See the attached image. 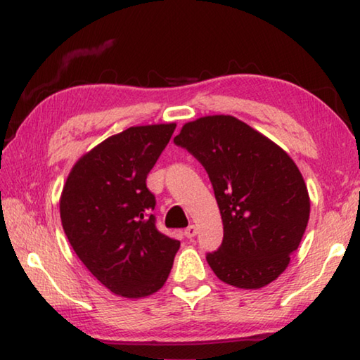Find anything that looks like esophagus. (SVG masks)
Here are the masks:
<instances>
[{
  "label": "esophagus",
  "mask_w": 360,
  "mask_h": 360,
  "mask_svg": "<svg viewBox=\"0 0 360 360\" xmlns=\"http://www.w3.org/2000/svg\"><path fill=\"white\" fill-rule=\"evenodd\" d=\"M196 234H198V228H196V226H194V224L188 226V228L185 229V236H186L188 238H193Z\"/></svg>",
  "instance_id": "esophagus-1"
}]
</instances>
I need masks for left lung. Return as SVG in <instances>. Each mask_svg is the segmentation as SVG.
Returning <instances> with one entry per match:
<instances>
[{"instance_id":"1","label":"left lung","mask_w":360,"mask_h":360,"mask_svg":"<svg viewBox=\"0 0 360 360\" xmlns=\"http://www.w3.org/2000/svg\"><path fill=\"white\" fill-rule=\"evenodd\" d=\"M174 142L205 167L224 237L207 262L219 280L259 289L278 278L299 248L310 196L299 167L269 137L232 115L200 117Z\"/></svg>"}]
</instances>
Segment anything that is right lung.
Returning <instances> with one entry per match:
<instances>
[{
    "instance_id": "add662e5",
    "label": "right lung",
    "mask_w": 360,
    "mask_h": 360,
    "mask_svg": "<svg viewBox=\"0 0 360 360\" xmlns=\"http://www.w3.org/2000/svg\"><path fill=\"white\" fill-rule=\"evenodd\" d=\"M175 126H131L107 137L79 158L61 191V224L75 255L126 299L160 291L180 248L156 229V200L145 184Z\"/></svg>"
}]
</instances>
